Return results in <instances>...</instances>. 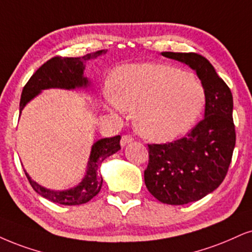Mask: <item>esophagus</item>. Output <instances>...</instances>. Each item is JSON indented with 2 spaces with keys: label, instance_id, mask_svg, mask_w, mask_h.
Here are the masks:
<instances>
[{
  "label": "esophagus",
  "instance_id": "esophagus-1",
  "mask_svg": "<svg viewBox=\"0 0 252 252\" xmlns=\"http://www.w3.org/2000/svg\"><path fill=\"white\" fill-rule=\"evenodd\" d=\"M134 139H133V136L131 135H123L121 136V140H120V145L123 146H126L127 144H129V142H132Z\"/></svg>",
  "mask_w": 252,
  "mask_h": 252
}]
</instances>
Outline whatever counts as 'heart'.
Masks as SVG:
<instances>
[{
	"label": "heart",
	"mask_w": 252,
	"mask_h": 252,
	"mask_svg": "<svg viewBox=\"0 0 252 252\" xmlns=\"http://www.w3.org/2000/svg\"><path fill=\"white\" fill-rule=\"evenodd\" d=\"M108 101L114 108L135 112L138 132L155 141H168L190 131L206 105L200 80L164 64H129L114 74Z\"/></svg>",
	"instance_id": "1"
}]
</instances>
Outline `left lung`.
I'll return each instance as SVG.
<instances>
[{
	"label": "left lung",
	"mask_w": 252,
	"mask_h": 252,
	"mask_svg": "<svg viewBox=\"0 0 252 252\" xmlns=\"http://www.w3.org/2000/svg\"><path fill=\"white\" fill-rule=\"evenodd\" d=\"M189 65L206 90V110L190 133L167 144L148 145L145 185L162 203L180 206L201 200L224 180L236 144L230 89L207 58L195 52H162Z\"/></svg>",
	"instance_id": "obj_1"
}]
</instances>
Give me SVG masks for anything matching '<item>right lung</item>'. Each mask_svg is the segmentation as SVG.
I'll list each match as a JSON object with an SVG mask.
<instances>
[{"label": "right lung", "instance_id": "add662e5", "mask_svg": "<svg viewBox=\"0 0 252 252\" xmlns=\"http://www.w3.org/2000/svg\"><path fill=\"white\" fill-rule=\"evenodd\" d=\"M105 50L91 52L83 57H54L44 63L28 80L23 88L20 101V111L31 99L35 98L42 90L46 89H65L73 90L79 88H88L89 79L84 77L85 63L98 56L105 54ZM120 150V135L113 138L100 139L92 146L91 154L88 163L85 178L76 187L67 190H50L32 181L26 170L28 180L31 187L37 194L46 200L64 206H78L89 202L100 191L102 178L99 173V166L106 158L117 153Z\"/></svg>", "mask_w": 252, "mask_h": 252}]
</instances>
